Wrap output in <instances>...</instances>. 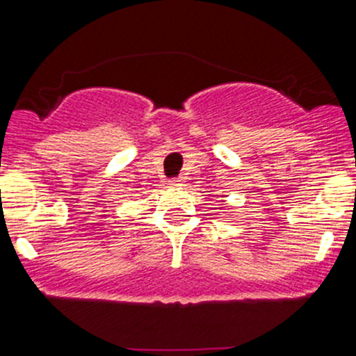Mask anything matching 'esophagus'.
<instances>
[{
    "label": "esophagus",
    "mask_w": 356,
    "mask_h": 356,
    "mask_svg": "<svg viewBox=\"0 0 356 356\" xmlns=\"http://www.w3.org/2000/svg\"><path fill=\"white\" fill-rule=\"evenodd\" d=\"M168 184L172 186V188H175V186H182V179H170V181H168Z\"/></svg>",
    "instance_id": "esophagus-1"
}]
</instances>
